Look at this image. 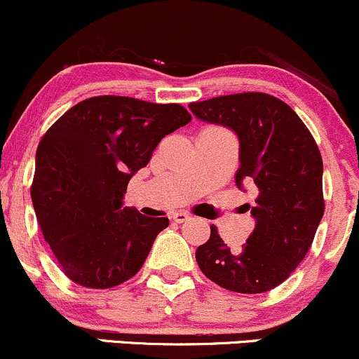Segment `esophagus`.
Returning a JSON list of instances; mask_svg holds the SVG:
<instances>
[{
	"label": "esophagus",
	"instance_id": "34e87169",
	"mask_svg": "<svg viewBox=\"0 0 359 359\" xmlns=\"http://www.w3.org/2000/svg\"><path fill=\"white\" fill-rule=\"evenodd\" d=\"M172 219L175 223H184V222H187V219H191V215H187V212H184V211H177L172 215Z\"/></svg>",
	"mask_w": 359,
	"mask_h": 359
}]
</instances>
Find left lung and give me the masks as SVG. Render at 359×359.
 Returning a JSON list of instances; mask_svg holds the SVG:
<instances>
[{
  "mask_svg": "<svg viewBox=\"0 0 359 359\" xmlns=\"http://www.w3.org/2000/svg\"><path fill=\"white\" fill-rule=\"evenodd\" d=\"M189 109L201 121L235 131L240 141L235 182L257 191L254 206L245 204L255 228L242 249H228L211 226L196 261L224 290L249 294L273 290L303 261L324 216V165L317 143L297 112L267 93L215 97L192 102Z\"/></svg>",
  "mask_w": 359,
  "mask_h": 359,
  "instance_id": "1",
  "label": "left lung"
}]
</instances>
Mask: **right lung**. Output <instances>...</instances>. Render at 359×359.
<instances>
[{"label":"right lung","instance_id":"add662e5","mask_svg":"<svg viewBox=\"0 0 359 359\" xmlns=\"http://www.w3.org/2000/svg\"><path fill=\"white\" fill-rule=\"evenodd\" d=\"M191 119L179 104L100 95L71 107L47 129L30 194L42 235L71 281L114 288L143 267L168 218L122 208V199L161 137Z\"/></svg>","mask_w":359,"mask_h":359}]
</instances>
